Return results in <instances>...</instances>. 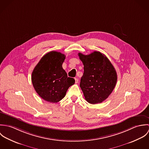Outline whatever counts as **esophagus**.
Returning <instances> with one entry per match:
<instances>
[{
	"label": "esophagus",
	"mask_w": 149,
	"mask_h": 149,
	"mask_svg": "<svg viewBox=\"0 0 149 149\" xmlns=\"http://www.w3.org/2000/svg\"><path fill=\"white\" fill-rule=\"evenodd\" d=\"M74 80H75V83H76V84L78 83V82H79V79H77V78H75Z\"/></svg>",
	"instance_id": "34e87169"
}]
</instances>
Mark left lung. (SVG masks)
<instances>
[{
  "mask_svg": "<svg viewBox=\"0 0 149 149\" xmlns=\"http://www.w3.org/2000/svg\"><path fill=\"white\" fill-rule=\"evenodd\" d=\"M78 54L84 65L80 86L85 100L93 104L100 103L113 90L117 81L116 72L108 58L100 52Z\"/></svg>",
  "mask_w": 149,
  "mask_h": 149,
  "instance_id": "8db88e82",
  "label": "left lung"
}]
</instances>
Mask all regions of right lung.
I'll use <instances>...</instances> for the list:
<instances>
[{
  "mask_svg": "<svg viewBox=\"0 0 149 149\" xmlns=\"http://www.w3.org/2000/svg\"><path fill=\"white\" fill-rule=\"evenodd\" d=\"M65 59L64 54L50 52L43 56L32 72L33 86L45 101L53 103L60 102L69 87L74 84V79L68 77L63 68Z\"/></svg>",
  "mask_w": 149,
  "mask_h": 149,
  "instance_id": "obj_1",
  "label": "right lung"
}]
</instances>
